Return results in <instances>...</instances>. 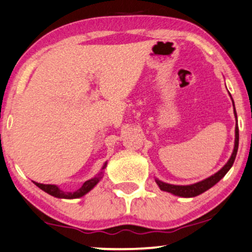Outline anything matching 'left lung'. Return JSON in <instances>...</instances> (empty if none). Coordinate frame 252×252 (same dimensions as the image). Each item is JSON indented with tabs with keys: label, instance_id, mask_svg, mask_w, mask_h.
<instances>
[{
	"label": "left lung",
	"instance_id": "1",
	"mask_svg": "<svg viewBox=\"0 0 252 252\" xmlns=\"http://www.w3.org/2000/svg\"><path fill=\"white\" fill-rule=\"evenodd\" d=\"M230 97H231V94H230ZM231 100H232V98H231ZM232 104H234V100H232ZM234 114H235L236 120H237V113H236V110H235V104H234ZM238 139H240V135H238V126H237V124H236V127H235V146H234V151H232L230 159L228 160V162H226L224 166H223L222 168L219 170V172L215 173L212 176H209V178L202 180V181H200V182L192 183V185H187V186L170 185V183H166V182L160 181L159 179H155V182H157V185L159 186V188L161 189V190L170 192V194L175 195V196H181V197H195V196H197V195H200V194H202V192L207 191L208 189L212 188L213 186H215L216 183L219 182L220 180H221L223 176H224L225 174L229 172V169L231 168L232 164H234L236 154H237Z\"/></svg>",
	"mask_w": 252,
	"mask_h": 252
}]
</instances>
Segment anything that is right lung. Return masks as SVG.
Listing matches in <instances>:
<instances>
[{
    "instance_id": "1",
    "label": "right lung",
    "mask_w": 252,
    "mask_h": 252,
    "mask_svg": "<svg viewBox=\"0 0 252 252\" xmlns=\"http://www.w3.org/2000/svg\"><path fill=\"white\" fill-rule=\"evenodd\" d=\"M106 166H107V162H105L100 172H99L97 175L94 176V178L90 179V180H88V181L84 182L82 187H80L79 189H77V190L73 191V192L62 190V189L56 185H44V183H38V182H35V181H33V183H35L37 187L42 189L43 191L48 192L49 195H51V196H54V197L69 198V200H71V198H79V197L84 196V195L88 194L90 190H92V189L98 185V182L100 181V180L102 179V176H104V173H102V170L106 168Z\"/></svg>"
}]
</instances>
